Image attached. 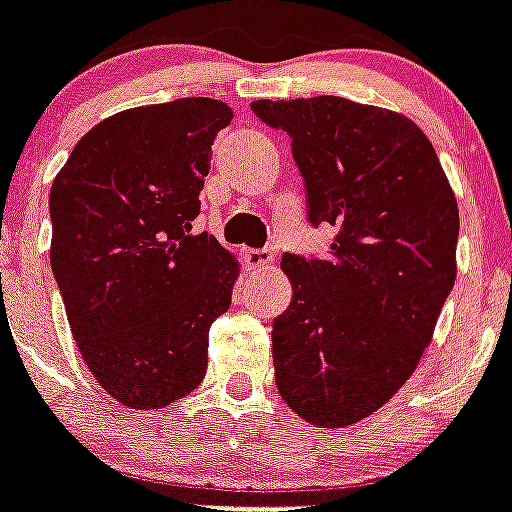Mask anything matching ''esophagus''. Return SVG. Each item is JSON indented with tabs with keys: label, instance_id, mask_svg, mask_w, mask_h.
<instances>
[{
	"label": "esophagus",
	"instance_id": "obj_1",
	"mask_svg": "<svg viewBox=\"0 0 512 512\" xmlns=\"http://www.w3.org/2000/svg\"><path fill=\"white\" fill-rule=\"evenodd\" d=\"M244 260H247V265L252 270H265L273 265V255L265 252V249H247V252H244Z\"/></svg>",
	"mask_w": 512,
	"mask_h": 512
}]
</instances>
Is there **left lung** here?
I'll return each instance as SVG.
<instances>
[{
    "label": "left lung",
    "mask_w": 512,
    "mask_h": 512,
    "mask_svg": "<svg viewBox=\"0 0 512 512\" xmlns=\"http://www.w3.org/2000/svg\"><path fill=\"white\" fill-rule=\"evenodd\" d=\"M292 136L326 260L284 255L292 305L273 321V368L302 421L344 429L400 392L458 276V199L429 136L402 112L344 97L257 99Z\"/></svg>",
    "instance_id": "left-lung-1"
}]
</instances>
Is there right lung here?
I'll return each mask as SVG.
<instances>
[{
	"instance_id": "obj_1",
	"label": "right lung",
	"mask_w": 512,
	"mask_h": 512,
	"mask_svg": "<svg viewBox=\"0 0 512 512\" xmlns=\"http://www.w3.org/2000/svg\"><path fill=\"white\" fill-rule=\"evenodd\" d=\"M234 112L189 97L115 112L83 134L49 191V263L83 363L112 400L160 410L207 371L210 326L242 265L191 234L210 147Z\"/></svg>"
}]
</instances>
